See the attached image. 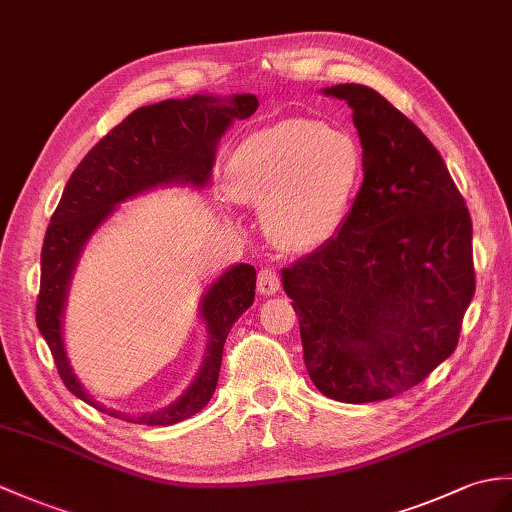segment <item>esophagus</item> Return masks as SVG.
<instances>
[{"instance_id":"1","label":"esophagus","mask_w":512,"mask_h":512,"mask_svg":"<svg viewBox=\"0 0 512 512\" xmlns=\"http://www.w3.org/2000/svg\"><path fill=\"white\" fill-rule=\"evenodd\" d=\"M281 288V279H279V272L275 268H264L257 275V292L264 294V296H272L277 294Z\"/></svg>"}]
</instances>
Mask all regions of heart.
Wrapping results in <instances>:
<instances>
[{
  "label": "heart",
  "mask_w": 512,
  "mask_h": 512,
  "mask_svg": "<svg viewBox=\"0 0 512 512\" xmlns=\"http://www.w3.org/2000/svg\"><path fill=\"white\" fill-rule=\"evenodd\" d=\"M364 178L351 135L316 120H285L244 137L227 163V192L261 207V227L285 253H310L334 237Z\"/></svg>",
  "instance_id": "1"
}]
</instances>
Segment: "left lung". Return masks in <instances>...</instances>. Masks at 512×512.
<instances>
[{
    "instance_id": "1",
    "label": "left lung",
    "mask_w": 512,
    "mask_h": 512,
    "mask_svg": "<svg viewBox=\"0 0 512 512\" xmlns=\"http://www.w3.org/2000/svg\"><path fill=\"white\" fill-rule=\"evenodd\" d=\"M364 181L340 231L283 268L314 386L342 403L397 397L454 353L475 292L471 216L419 126L364 85H336Z\"/></svg>"
}]
</instances>
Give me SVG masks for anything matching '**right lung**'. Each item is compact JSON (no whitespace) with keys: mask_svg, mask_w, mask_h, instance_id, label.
I'll use <instances>...</instances> for the list:
<instances>
[{"mask_svg":"<svg viewBox=\"0 0 512 512\" xmlns=\"http://www.w3.org/2000/svg\"><path fill=\"white\" fill-rule=\"evenodd\" d=\"M257 106L251 93L233 95L229 100L194 95L141 106L102 137L69 176L43 240L37 325L63 384L89 406L128 423L174 425L194 417L209 403L218 386L224 342L235 320L255 301L257 272L253 266L237 264L209 285L200 301V316L205 318L209 338L198 377L168 408L141 417L106 410L82 388L65 355L63 307L82 246L117 205L159 185H205L224 130L235 120L251 117Z\"/></svg>","mask_w":512,"mask_h":512,"instance_id":"right-lung-1","label":"right lung"}]
</instances>
